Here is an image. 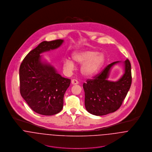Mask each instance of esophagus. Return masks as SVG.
Wrapping results in <instances>:
<instances>
[{"label": "esophagus", "mask_w": 152, "mask_h": 152, "mask_svg": "<svg viewBox=\"0 0 152 152\" xmlns=\"http://www.w3.org/2000/svg\"><path fill=\"white\" fill-rule=\"evenodd\" d=\"M71 83H72V84H73V85H76V84H78L79 83H78V81L77 80H75V79H72V80H71Z\"/></svg>", "instance_id": "obj_1"}]
</instances>
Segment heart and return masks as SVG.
I'll use <instances>...</instances> for the list:
<instances>
[{
    "label": "heart",
    "instance_id": "obj_1",
    "mask_svg": "<svg viewBox=\"0 0 152 152\" xmlns=\"http://www.w3.org/2000/svg\"><path fill=\"white\" fill-rule=\"evenodd\" d=\"M72 58L74 61L78 64H82L81 70L86 76H92L96 74L105 62V56L102 53L92 50H87L75 53ZM64 68L68 71H71L74 63L69 59L64 61Z\"/></svg>",
    "mask_w": 152,
    "mask_h": 152
}]
</instances>
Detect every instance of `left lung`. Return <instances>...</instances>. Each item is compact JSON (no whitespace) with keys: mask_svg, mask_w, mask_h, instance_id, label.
I'll use <instances>...</instances> for the list:
<instances>
[{"mask_svg":"<svg viewBox=\"0 0 152 152\" xmlns=\"http://www.w3.org/2000/svg\"><path fill=\"white\" fill-rule=\"evenodd\" d=\"M119 61L107 65L100 73L83 84L85 92V106L91 114L102 116L114 112L121 107L132 84L131 64L128 59L125 61V72L116 82L109 81L110 68Z\"/></svg>","mask_w":152,"mask_h":152,"instance_id":"obj_1","label":"left lung"}]
</instances>
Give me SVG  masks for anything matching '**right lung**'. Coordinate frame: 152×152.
I'll list each match as a JSON object with an SVG mask.
<instances>
[{"label":"right lung","instance_id":"obj_1","mask_svg":"<svg viewBox=\"0 0 152 152\" xmlns=\"http://www.w3.org/2000/svg\"><path fill=\"white\" fill-rule=\"evenodd\" d=\"M61 39L44 41L24 57L19 68L20 92L31 109L43 115H53L63 108L64 95L71 80L40 62V54L58 48Z\"/></svg>","mask_w":152,"mask_h":152}]
</instances>
